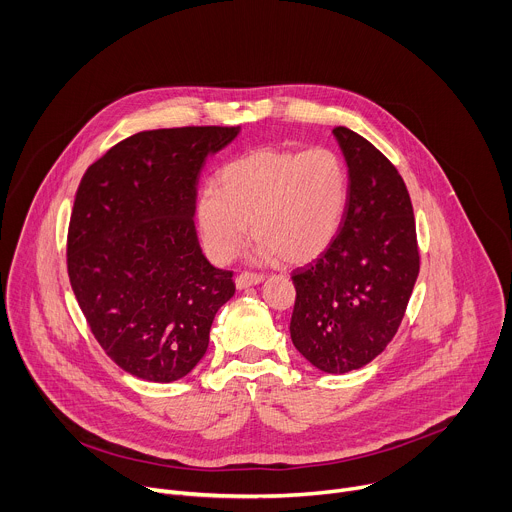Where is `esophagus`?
<instances>
[{
    "instance_id": "34e87169",
    "label": "esophagus",
    "mask_w": 512,
    "mask_h": 512,
    "mask_svg": "<svg viewBox=\"0 0 512 512\" xmlns=\"http://www.w3.org/2000/svg\"><path fill=\"white\" fill-rule=\"evenodd\" d=\"M263 281V275L261 273H251V271H243L237 275L235 283L239 289H245V287H251V285H257Z\"/></svg>"
}]
</instances>
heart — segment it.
Returning a JSON list of instances; mask_svg holds the SVG:
<instances>
[{
	"label": "heart",
	"mask_w": 512,
	"mask_h": 512,
	"mask_svg": "<svg viewBox=\"0 0 512 512\" xmlns=\"http://www.w3.org/2000/svg\"><path fill=\"white\" fill-rule=\"evenodd\" d=\"M221 188L204 186L196 218L208 255L225 263L245 243L249 223L263 259L289 265L318 259L340 231L348 170L330 148H255L221 168Z\"/></svg>",
	"instance_id": "obj_1"
}]
</instances>
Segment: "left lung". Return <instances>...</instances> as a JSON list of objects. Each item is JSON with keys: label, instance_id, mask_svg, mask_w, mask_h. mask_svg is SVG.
<instances>
[{"label": "left lung", "instance_id": "1", "mask_svg": "<svg viewBox=\"0 0 512 512\" xmlns=\"http://www.w3.org/2000/svg\"><path fill=\"white\" fill-rule=\"evenodd\" d=\"M348 164V204L330 247L291 273L294 346L324 373L369 364L397 334L419 275L415 216L397 168L371 141L334 127Z\"/></svg>", "mask_w": 512, "mask_h": 512}]
</instances>
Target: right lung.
<instances>
[{
  "label": "right lung",
  "instance_id": "1",
  "mask_svg": "<svg viewBox=\"0 0 512 512\" xmlns=\"http://www.w3.org/2000/svg\"><path fill=\"white\" fill-rule=\"evenodd\" d=\"M239 127L135 133L81 178L66 237L68 279L107 356L129 375L172 383L208 348L212 320L235 294L233 271L200 251L196 180Z\"/></svg>",
  "mask_w": 512,
  "mask_h": 512
}]
</instances>
